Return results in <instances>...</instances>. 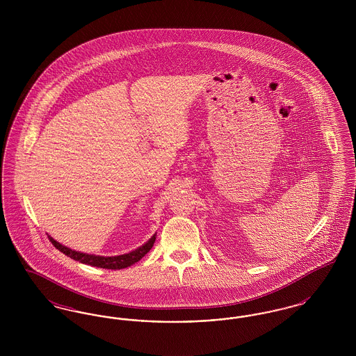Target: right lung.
<instances>
[{"label": "right lung", "mask_w": 356, "mask_h": 356, "mask_svg": "<svg viewBox=\"0 0 356 356\" xmlns=\"http://www.w3.org/2000/svg\"><path fill=\"white\" fill-rule=\"evenodd\" d=\"M51 244L63 254H67L70 259L77 260L83 264H88L92 267H99V268H106V270H122L127 268L132 264L137 263L143 256L149 252V250L153 247V243L156 240V235H153L144 245L137 248L135 251L129 254H120V256H96V254H81L77 251H73L70 248H67L65 245H61L57 243L53 237L49 236Z\"/></svg>", "instance_id": "add662e5"}]
</instances>
